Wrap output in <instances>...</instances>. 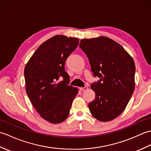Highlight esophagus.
Returning a JSON list of instances; mask_svg holds the SVG:
<instances>
[{
	"mask_svg": "<svg viewBox=\"0 0 151 151\" xmlns=\"http://www.w3.org/2000/svg\"><path fill=\"white\" fill-rule=\"evenodd\" d=\"M88 86H84V87H82V88H80V89H81V91H86V90H87L88 89Z\"/></svg>",
	"mask_w": 151,
	"mask_h": 151,
	"instance_id": "1",
	"label": "esophagus"
}]
</instances>
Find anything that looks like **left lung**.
<instances>
[{
  "instance_id": "8db88e82",
  "label": "left lung",
  "mask_w": 151,
  "mask_h": 151,
  "mask_svg": "<svg viewBox=\"0 0 151 151\" xmlns=\"http://www.w3.org/2000/svg\"><path fill=\"white\" fill-rule=\"evenodd\" d=\"M88 58L94 76L95 93L89 102L91 114L100 121H110L126 108L135 88V63L123 47L107 37L83 39L79 45Z\"/></svg>"
}]
</instances>
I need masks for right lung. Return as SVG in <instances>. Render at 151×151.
Listing matches in <instances>:
<instances>
[{"mask_svg": "<svg viewBox=\"0 0 151 151\" xmlns=\"http://www.w3.org/2000/svg\"><path fill=\"white\" fill-rule=\"evenodd\" d=\"M78 43L76 37L54 36L37 48L25 66L28 97L41 117L51 123L66 119L78 93L77 88L69 85L65 63Z\"/></svg>", "mask_w": 151, "mask_h": 151, "instance_id": "obj_1", "label": "right lung"}]
</instances>
